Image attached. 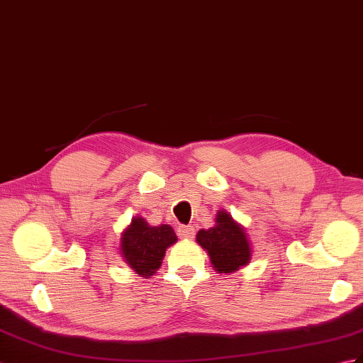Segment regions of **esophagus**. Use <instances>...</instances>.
<instances>
[{"mask_svg":"<svg viewBox=\"0 0 363 363\" xmlns=\"http://www.w3.org/2000/svg\"><path fill=\"white\" fill-rule=\"evenodd\" d=\"M178 235L181 238L191 240L193 237H195V229H193L191 225H179L178 227Z\"/></svg>","mask_w":363,"mask_h":363,"instance_id":"1","label":"esophagus"}]
</instances>
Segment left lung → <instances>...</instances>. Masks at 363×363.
<instances>
[{
  "instance_id": "left-lung-1",
  "label": "left lung",
  "mask_w": 363,
  "mask_h": 363,
  "mask_svg": "<svg viewBox=\"0 0 363 363\" xmlns=\"http://www.w3.org/2000/svg\"><path fill=\"white\" fill-rule=\"evenodd\" d=\"M196 241L207 250L213 267L220 274H230L246 266L252 250L246 233L225 212L216 215V225L199 230Z\"/></svg>"
}]
</instances>
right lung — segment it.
<instances>
[{"mask_svg":"<svg viewBox=\"0 0 363 363\" xmlns=\"http://www.w3.org/2000/svg\"><path fill=\"white\" fill-rule=\"evenodd\" d=\"M121 241L126 263L140 277L148 278L161 267L167 247L178 241V237L168 224L151 227L143 218H134Z\"/></svg>","mask_w":363,"mask_h":363,"instance_id":"right-lung-1","label":"right lung"}]
</instances>
